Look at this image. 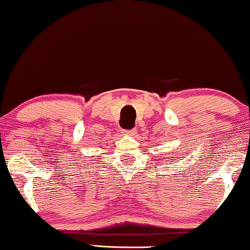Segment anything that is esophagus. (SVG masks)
<instances>
[{
  "label": "esophagus",
  "instance_id": "34e87169",
  "mask_svg": "<svg viewBox=\"0 0 250 250\" xmlns=\"http://www.w3.org/2000/svg\"><path fill=\"white\" fill-rule=\"evenodd\" d=\"M122 132H124L125 135H133V133H135V129H124Z\"/></svg>",
  "mask_w": 250,
  "mask_h": 250
}]
</instances>
